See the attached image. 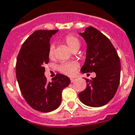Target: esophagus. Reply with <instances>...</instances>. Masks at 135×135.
<instances>
[{"label": "esophagus", "instance_id": "34e87169", "mask_svg": "<svg viewBox=\"0 0 135 135\" xmlns=\"http://www.w3.org/2000/svg\"><path fill=\"white\" fill-rule=\"evenodd\" d=\"M70 80H71V83H73V82L75 81V78H70Z\"/></svg>", "mask_w": 135, "mask_h": 135}]
</instances>
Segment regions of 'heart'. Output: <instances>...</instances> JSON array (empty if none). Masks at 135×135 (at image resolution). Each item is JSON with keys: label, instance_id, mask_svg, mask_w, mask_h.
I'll list each match as a JSON object with an SVG mask.
<instances>
[{"label": "heart", "instance_id": "obj_1", "mask_svg": "<svg viewBox=\"0 0 135 135\" xmlns=\"http://www.w3.org/2000/svg\"><path fill=\"white\" fill-rule=\"evenodd\" d=\"M64 42L69 49L71 50L74 49L76 47H80V40L78 38L72 35H69L64 38ZM54 51H55V46L53 44H51L49 47V57L50 58H52L54 56ZM78 64L75 62H64L62 64H60L58 66V71L61 72L64 75H69V76H72L75 74V71L77 69Z\"/></svg>", "mask_w": 135, "mask_h": 135}]
</instances>
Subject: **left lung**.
I'll use <instances>...</instances> for the list:
<instances>
[{
  "label": "left lung",
  "mask_w": 135,
  "mask_h": 135,
  "mask_svg": "<svg viewBox=\"0 0 135 135\" xmlns=\"http://www.w3.org/2000/svg\"><path fill=\"white\" fill-rule=\"evenodd\" d=\"M80 35L86 43V60L80 71L95 72L96 76L86 79V87L79 93V98L87 106L101 107L113 98L119 87L120 59L109 39L94 27L86 28Z\"/></svg>",
  "instance_id": "obj_1"
}]
</instances>
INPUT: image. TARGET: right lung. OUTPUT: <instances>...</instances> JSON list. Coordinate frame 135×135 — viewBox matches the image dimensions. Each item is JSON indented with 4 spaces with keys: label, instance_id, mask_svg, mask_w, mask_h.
<instances>
[{
    "label": "right lung",
    "instance_id": "right-lung-1",
    "mask_svg": "<svg viewBox=\"0 0 135 135\" xmlns=\"http://www.w3.org/2000/svg\"><path fill=\"white\" fill-rule=\"evenodd\" d=\"M55 30L34 32L22 45L16 64V75L21 92L31 107L41 112L56 109L61 103L62 90L69 86L70 79L57 73L48 82L44 65L49 62L50 39Z\"/></svg>",
    "mask_w": 135,
    "mask_h": 135
}]
</instances>
